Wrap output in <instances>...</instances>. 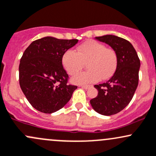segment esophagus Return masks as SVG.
I'll list each match as a JSON object with an SVG mask.
<instances>
[{
	"label": "esophagus",
	"mask_w": 156,
	"mask_h": 156,
	"mask_svg": "<svg viewBox=\"0 0 156 156\" xmlns=\"http://www.w3.org/2000/svg\"><path fill=\"white\" fill-rule=\"evenodd\" d=\"M79 87H82V88H84V89H86V90L90 87V85H80Z\"/></svg>",
	"instance_id": "obj_1"
}]
</instances>
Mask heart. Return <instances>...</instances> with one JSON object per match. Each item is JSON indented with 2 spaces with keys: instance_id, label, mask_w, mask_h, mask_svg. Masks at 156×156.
Masks as SVG:
<instances>
[{
  "instance_id": "b5f03b06",
  "label": "heart",
  "mask_w": 156,
  "mask_h": 156,
  "mask_svg": "<svg viewBox=\"0 0 156 156\" xmlns=\"http://www.w3.org/2000/svg\"><path fill=\"white\" fill-rule=\"evenodd\" d=\"M63 67L69 75L78 73L87 63L88 70L77 74L73 81L78 84L94 83L108 79L115 73L118 57L116 51L96 41H89L77 48L67 50L62 57Z\"/></svg>"
}]
</instances>
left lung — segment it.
I'll use <instances>...</instances> for the list:
<instances>
[{
	"label": "left lung",
	"mask_w": 156,
	"mask_h": 156,
	"mask_svg": "<svg viewBox=\"0 0 156 156\" xmlns=\"http://www.w3.org/2000/svg\"><path fill=\"white\" fill-rule=\"evenodd\" d=\"M105 42L116 51L117 67L107 82L95 85L98 96L90 100L93 109L100 114L111 116L123 110L133 97L138 85L140 62L133 45L114 35L95 37Z\"/></svg>",
	"instance_id": "8db88e82"
}]
</instances>
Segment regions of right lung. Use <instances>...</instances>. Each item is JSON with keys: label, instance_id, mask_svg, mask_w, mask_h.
Returning a JSON list of instances; mask_svg holds the SVG:
<instances>
[{"label": "right lung", "instance_id": "right-lung-1", "mask_svg": "<svg viewBox=\"0 0 156 156\" xmlns=\"http://www.w3.org/2000/svg\"><path fill=\"white\" fill-rule=\"evenodd\" d=\"M78 42L46 37L34 41L24 51L19 64V84L37 111L51 114L61 109L77 89L68 83L62 57Z\"/></svg>", "mask_w": 156, "mask_h": 156}]
</instances>
